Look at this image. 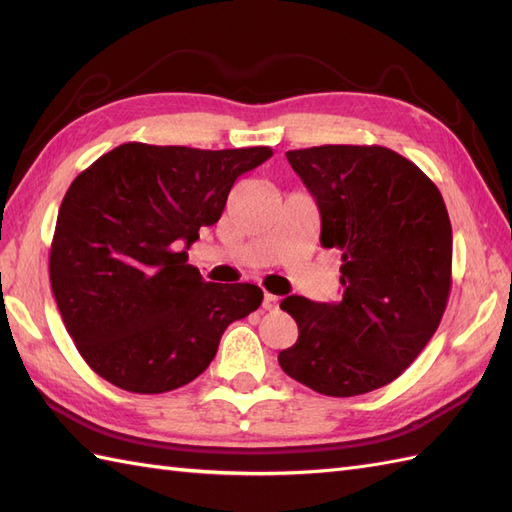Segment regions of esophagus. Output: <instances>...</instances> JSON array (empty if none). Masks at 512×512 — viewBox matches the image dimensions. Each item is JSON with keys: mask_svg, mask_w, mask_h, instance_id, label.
I'll list each match as a JSON object with an SVG mask.
<instances>
[{"mask_svg": "<svg viewBox=\"0 0 512 512\" xmlns=\"http://www.w3.org/2000/svg\"><path fill=\"white\" fill-rule=\"evenodd\" d=\"M277 297L275 295H270V292H266V295H264V301H262V308L264 310H275L277 308Z\"/></svg>", "mask_w": 512, "mask_h": 512, "instance_id": "esophagus-1", "label": "esophagus"}]
</instances>
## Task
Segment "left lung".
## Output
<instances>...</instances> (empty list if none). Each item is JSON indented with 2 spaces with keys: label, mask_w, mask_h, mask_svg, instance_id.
<instances>
[{
  "label": "left lung",
  "mask_w": 512,
  "mask_h": 512,
  "mask_svg": "<svg viewBox=\"0 0 512 512\" xmlns=\"http://www.w3.org/2000/svg\"><path fill=\"white\" fill-rule=\"evenodd\" d=\"M286 158L319 206L321 246L343 253V297L281 301L299 339L279 365L325 396L367 394L405 372L438 330L451 290L447 206L387 147L321 145Z\"/></svg>",
  "instance_id": "8db88e82"
}]
</instances>
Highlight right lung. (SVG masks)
<instances>
[{"label": "right lung", "mask_w": 512, "mask_h": 512, "mask_svg": "<svg viewBox=\"0 0 512 512\" xmlns=\"http://www.w3.org/2000/svg\"><path fill=\"white\" fill-rule=\"evenodd\" d=\"M270 147L125 143L74 178L50 248V284L76 350L107 383L162 394L198 378L224 330L262 306L253 284H211L189 264L242 173Z\"/></svg>", "instance_id": "add662e5"}]
</instances>
